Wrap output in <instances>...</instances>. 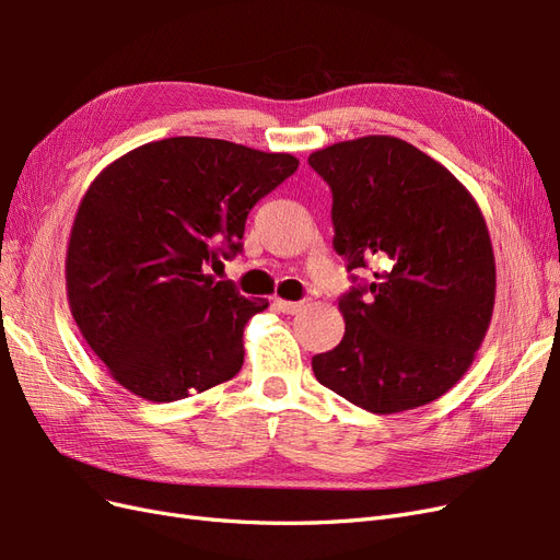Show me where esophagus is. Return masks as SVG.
<instances>
[{
    "label": "esophagus",
    "mask_w": 560,
    "mask_h": 560,
    "mask_svg": "<svg viewBox=\"0 0 560 560\" xmlns=\"http://www.w3.org/2000/svg\"><path fill=\"white\" fill-rule=\"evenodd\" d=\"M276 308L287 313V315H296L303 308V301H287V299H276Z\"/></svg>",
    "instance_id": "esophagus-1"
}]
</instances>
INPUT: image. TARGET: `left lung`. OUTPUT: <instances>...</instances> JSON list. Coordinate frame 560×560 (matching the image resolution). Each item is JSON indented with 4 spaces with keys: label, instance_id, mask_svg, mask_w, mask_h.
<instances>
[{
    "label": "left lung",
    "instance_id": "obj_1",
    "mask_svg": "<svg viewBox=\"0 0 560 560\" xmlns=\"http://www.w3.org/2000/svg\"><path fill=\"white\" fill-rule=\"evenodd\" d=\"M334 194V247L374 266L338 311L343 341L315 378L371 413L425 406L465 376L495 306V254L479 202L448 167L399 138L366 135L308 156Z\"/></svg>",
    "mask_w": 560,
    "mask_h": 560
}]
</instances>
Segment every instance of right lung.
<instances>
[{"label":"right lung","instance_id":"obj_1","mask_svg":"<svg viewBox=\"0 0 560 560\" xmlns=\"http://www.w3.org/2000/svg\"><path fill=\"white\" fill-rule=\"evenodd\" d=\"M299 159L212 138L147 142L83 194L65 257L67 303L107 374L177 401L238 374L247 319L268 308L208 266L241 252L254 202Z\"/></svg>","mask_w":560,"mask_h":560}]
</instances>
